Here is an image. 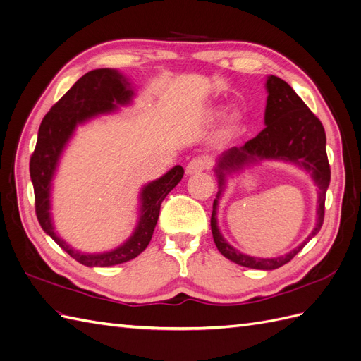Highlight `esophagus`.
<instances>
[{
  "label": "esophagus",
  "instance_id": "34e87169",
  "mask_svg": "<svg viewBox=\"0 0 361 361\" xmlns=\"http://www.w3.org/2000/svg\"><path fill=\"white\" fill-rule=\"evenodd\" d=\"M211 167V159H207L204 157H200V158H194L191 159L188 164H187V169H185V171H187V174H199L204 170H207Z\"/></svg>",
  "mask_w": 361,
  "mask_h": 361
}]
</instances>
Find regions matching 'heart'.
<instances>
[{
  "label": "heart",
  "mask_w": 361,
  "mask_h": 361,
  "mask_svg": "<svg viewBox=\"0 0 361 361\" xmlns=\"http://www.w3.org/2000/svg\"><path fill=\"white\" fill-rule=\"evenodd\" d=\"M220 116H221L220 110H211L209 113H207V120H214V118L220 117ZM233 125H236V117L232 118V128H233Z\"/></svg>",
  "instance_id": "b5f03b06"
}]
</instances>
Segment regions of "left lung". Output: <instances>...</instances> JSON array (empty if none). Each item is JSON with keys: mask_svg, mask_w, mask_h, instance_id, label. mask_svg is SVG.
<instances>
[{"mask_svg": "<svg viewBox=\"0 0 361 361\" xmlns=\"http://www.w3.org/2000/svg\"><path fill=\"white\" fill-rule=\"evenodd\" d=\"M267 108L265 129L248 140L244 146L232 147L220 155L215 167L218 178L216 199L212 204L211 228L214 243L220 253L238 265L255 269L271 271L290 262L304 248L310 239L321 231L325 212V194L330 185V164L325 150V130L321 120L316 117L292 87L279 76L267 78ZM264 159H279L293 161L307 169L319 185V211L317 226L308 239L290 254L274 259H260L243 255L225 243L216 224V206L225 186V176L233 171L242 169L248 163Z\"/></svg>", "mask_w": 361, "mask_h": 361, "instance_id": "left-lung-1", "label": "left lung"}]
</instances>
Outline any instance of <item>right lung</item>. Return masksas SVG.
Segmentation results:
<instances>
[{
  "instance_id": "1",
  "label": "right lung",
  "mask_w": 361,
  "mask_h": 361,
  "mask_svg": "<svg viewBox=\"0 0 361 361\" xmlns=\"http://www.w3.org/2000/svg\"><path fill=\"white\" fill-rule=\"evenodd\" d=\"M134 92L122 73L114 69H94L82 75L71 90L43 117L36 149L30 159V176L35 187L36 215L48 233L66 253L85 267H113L143 253L149 245L159 216L162 200L183 176L180 166L173 167L162 178L145 185L140 194V218L135 231L120 247L99 255L73 250L56 233L51 220V182L64 146L68 145L76 125L97 114L111 113L118 105L133 101Z\"/></svg>"
}]
</instances>
